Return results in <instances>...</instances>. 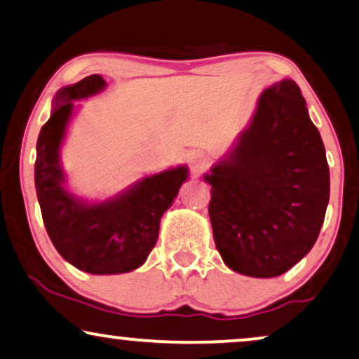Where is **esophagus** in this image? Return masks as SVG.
<instances>
[{
	"mask_svg": "<svg viewBox=\"0 0 359 359\" xmlns=\"http://www.w3.org/2000/svg\"><path fill=\"white\" fill-rule=\"evenodd\" d=\"M189 162H190V165H192V170L195 172V174H198V172H201L202 169H205L208 158H207V156L203 152L195 151V152L190 154Z\"/></svg>",
	"mask_w": 359,
	"mask_h": 359,
	"instance_id": "obj_1",
	"label": "esophagus"
}]
</instances>
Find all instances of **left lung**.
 Segmentation results:
<instances>
[{
    "instance_id": "left-lung-1",
    "label": "left lung",
    "mask_w": 359,
    "mask_h": 359,
    "mask_svg": "<svg viewBox=\"0 0 359 359\" xmlns=\"http://www.w3.org/2000/svg\"><path fill=\"white\" fill-rule=\"evenodd\" d=\"M205 180L213 240L229 269L271 278L311 250L328 207L330 169L294 81L262 94L250 126Z\"/></svg>"
}]
</instances>
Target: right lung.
I'll return each instance as SVG.
<instances>
[{"label":"right lung","mask_w":359,"mask_h":359,"mask_svg":"<svg viewBox=\"0 0 359 359\" xmlns=\"http://www.w3.org/2000/svg\"><path fill=\"white\" fill-rule=\"evenodd\" d=\"M99 74L57 90L49 121L36 144L34 184L49 238L59 255L93 275L135 270L146 262L158 237L161 217L172 205L189 177L180 165L144 177L126 192L106 202L86 203L65 189L59 147L65 139L74 102L101 93Z\"/></svg>","instance_id":"obj_1"}]
</instances>
